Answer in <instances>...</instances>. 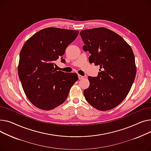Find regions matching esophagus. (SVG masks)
<instances>
[{
	"label": "esophagus",
	"mask_w": 151,
	"mask_h": 151,
	"mask_svg": "<svg viewBox=\"0 0 151 151\" xmlns=\"http://www.w3.org/2000/svg\"><path fill=\"white\" fill-rule=\"evenodd\" d=\"M78 79L79 80H82V79H83L84 78H85V77L84 76H81V75H78Z\"/></svg>",
	"instance_id": "obj_1"
}]
</instances>
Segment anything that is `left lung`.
<instances>
[{
  "instance_id": "8db88e82",
  "label": "left lung",
  "mask_w": 151,
  "mask_h": 151,
  "mask_svg": "<svg viewBox=\"0 0 151 151\" xmlns=\"http://www.w3.org/2000/svg\"><path fill=\"white\" fill-rule=\"evenodd\" d=\"M80 35L83 50L91 54L89 61L100 66L97 77H88L90 86L84 90V96L97 110H111L126 98L134 82V52L120 35L107 28L84 30Z\"/></svg>"
}]
</instances>
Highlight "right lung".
I'll return each instance as SVG.
<instances>
[{
	"label": "right lung",
	"instance_id": "right-lung-1",
	"mask_svg": "<svg viewBox=\"0 0 151 151\" xmlns=\"http://www.w3.org/2000/svg\"><path fill=\"white\" fill-rule=\"evenodd\" d=\"M78 30L49 27L27 40L21 50L17 70L24 91L31 103L43 110L63 104L70 88L77 81V73L57 70L55 62L76 40Z\"/></svg>",
	"mask_w": 151,
	"mask_h": 151
}]
</instances>
